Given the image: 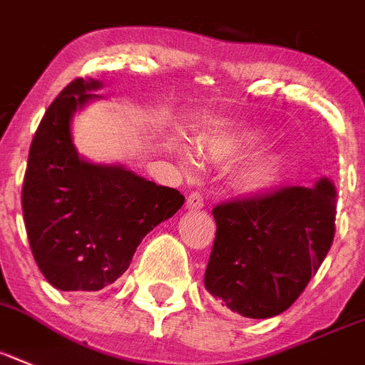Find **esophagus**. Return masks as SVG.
<instances>
[{
	"label": "esophagus",
	"mask_w": 365,
	"mask_h": 365,
	"mask_svg": "<svg viewBox=\"0 0 365 365\" xmlns=\"http://www.w3.org/2000/svg\"><path fill=\"white\" fill-rule=\"evenodd\" d=\"M186 207L188 209H203V195L200 192H192L186 200Z\"/></svg>",
	"instance_id": "obj_1"
}]
</instances>
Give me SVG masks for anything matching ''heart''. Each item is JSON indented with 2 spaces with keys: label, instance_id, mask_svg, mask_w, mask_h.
I'll return each instance as SVG.
<instances>
[{
  "label": "heart",
  "instance_id": "1",
  "mask_svg": "<svg viewBox=\"0 0 365 365\" xmlns=\"http://www.w3.org/2000/svg\"><path fill=\"white\" fill-rule=\"evenodd\" d=\"M270 134L272 132L269 126L255 123L225 125L205 140V153L215 164H231L257 150L263 143H267ZM180 156L186 168H194L195 160L188 150H182ZM278 171V160L274 156H261L237 171L235 186L244 195H263L276 186Z\"/></svg>",
  "mask_w": 365,
  "mask_h": 365
}]
</instances>
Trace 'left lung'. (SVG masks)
Segmentation results:
<instances>
[{"label": "left lung", "mask_w": 365, "mask_h": 365, "mask_svg": "<svg viewBox=\"0 0 365 365\" xmlns=\"http://www.w3.org/2000/svg\"><path fill=\"white\" fill-rule=\"evenodd\" d=\"M336 188L284 186L212 209L215 246L205 289L248 319H269L293 306L317 274L336 233Z\"/></svg>", "instance_id": "1"}]
</instances>
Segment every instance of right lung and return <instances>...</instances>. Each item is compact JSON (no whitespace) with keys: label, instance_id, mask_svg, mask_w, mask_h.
<instances>
[{"label":"right lung","instance_id":"1","mask_svg":"<svg viewBox=\"0 0 365 365\" xmlns=\"http://www.w3.org/2000/svg\"><path fill=\"white\" fill-rule=\"evenodd\" d=\"M76 78L50 104L33 135L22 186L27 239L38 269L61 291H101L128 269L149 231L185 203L123 165L91 164L72 143L74 111L98 95Z\"/></svg>","mask_w":365,"mask_h":365}]
</instances>
